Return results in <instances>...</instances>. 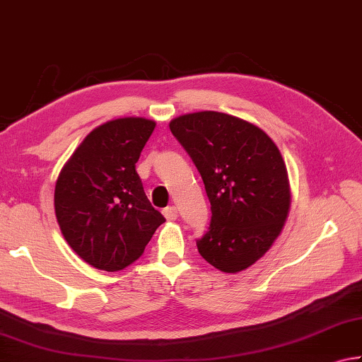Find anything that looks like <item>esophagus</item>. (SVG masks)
Returning <instances> with one entry per match:
<instances>
[{
    "label": "esophagus",
    "mask_w": 362,
    "mask_h": 362,
    "mask_svg": "<svg viewBox=\"0 0 362 362\" xmlns=\"http://www.w3.org/2000/svg\"><path fill=\"white\" fill-rule=\"evenodd\" d=\"M163 215L168 221H174V220H177V215H179V212H177V209L174 206H170V207H166L163 210Z\"/></svg>",
    "instance_id": "1"
}]
</instances>
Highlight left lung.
<instances>
[{
  "label": "left lung",
  "instance_id": "obj_1",
  "mask_svg": "<svg viewBox=\"0 0 362 362\" xmlns=\"http://www.w3.org/2000/svg\"><path fill=\"white\" fill-rule=\"evenodd\" d=\"M169 128L210 201L209 231L196 240L201 256L221 272L245 271L272 247L290 210L280 150L256 124L215 110L180 115Z\"/></svg>",
  "mask_w": 362,
  "mask_h": 362
}]
</instances>
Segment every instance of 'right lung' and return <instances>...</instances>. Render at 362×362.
I'll return each instance as SVG.
<instances>
[{"instance_id": "obj_1", "label": "right lung", "mask_w": 362, "mask_h": 362, "mask_svg": "<svg viewBox=\"0 0 362 362\" xmlns=\"http://www.w3.org/2000/svg\"><path fill=\"white\" fill-rule=\"evenodd\" d=\"M155 122L124 117L95 128L64 164L55 185V215L69 247L101 271L139 258L164 216L136 173Z\"/></svg>"}]
</instances>
